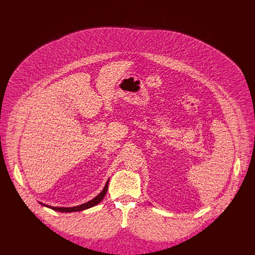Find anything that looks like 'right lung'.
<instances>
[{
	"instance_id": "obj_1",
	"label": "right lung",
	"mask_w": 255,
	"mask_h": 255,
	"mask_svg": "<svg viewBox=\"0 0 255 255\" xmlns=\"http://www.w3.org/2000/svg\"><path fill=\"white\" fill-rule=\"evenodd\" d=\"M110 179V178H109ZM109 179L107 180V183L104 187V189L102 190V192L97 196L95 197L94 199H92L91 201L87 202V203H84L82 205H79V206H75V207H52V206H49V205H46V204H43L41 202H39V204H41L42 206L44 207H47L49 209H52L54 211H57V212H61V213H71V212H79V211H84L86 209H89V208H92L96 205H98L105 197L107 191H108V184H109Z\"/></svg>"
}]
</instances>
